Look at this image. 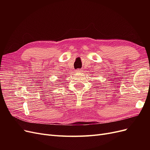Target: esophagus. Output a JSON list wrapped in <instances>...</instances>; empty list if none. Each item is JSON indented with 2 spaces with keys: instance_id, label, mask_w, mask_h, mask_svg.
Here are the masks:
<instances>
[{
  "instance_id": "obj_1",
  "label": "esophagus",
  "mask_w": 150,
  "mask_h": 150,
  "mask_svg": "<svg viewBox=\"0 0 150 150\" xmlns=\"http://www.w3.org/2000/svg\"><path fill=\"white\" fill-rule=\"evenodd\" d=\"M81 70L80 69H78L76 70V72H81Z\"/></svg>"
}]
</instances>
